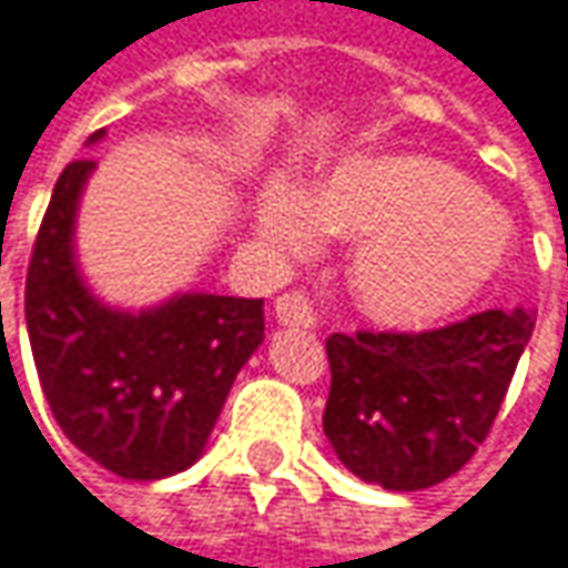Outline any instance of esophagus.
<instances>
[{
    "mask_svg": "<svg viewBox=\"0 0 568 568\" xmlns=\"http://www.w3.org/2000/svg\"><path fill=\"white\" fill-rule=\"evenodd\" d=\"M276 322L285 328H315V308L302 292H285L276 298Z\"/></svg>",
    "mask_w": 568,
    "mask_h": 568,
    "instance_id": "34e87169",
    "label": "esophagus"
}]
</instances>
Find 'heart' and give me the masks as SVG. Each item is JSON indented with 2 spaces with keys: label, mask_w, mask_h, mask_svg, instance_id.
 I'll use <instances>...</instances> for the list:
<instances>
[{
  "label": "heart",
  "mask_w": 568,
  "mask_h": 568,
  "mask_svg": "<svg viewBox=\"0 0 568 568\" xmlns=\"http://www.w3.org/2000/svg\"><path fill=\"white\" fill-rule=\"evenodd\" d=\"M253 224L285 256H305L318 233L361 240L351 263L354 295L393 328L462 312L510 250L507 211L462 172L423 155H354L305 191L270 181Z\"/></svg>",
  "instance_id": "1"
}]
</instances>
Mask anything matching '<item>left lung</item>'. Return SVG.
<instances>
[{"instance_id":"left-lung-1","label":"left lung","mask_w":568,"mask_h":568,"mask_svg":"<svg viewBox=\"0 0 568 568\" xmlns=\"http://www.w3.org/2000/svg\"><path fill=\"white\" fill-rule=\"evenodd\" d=\"M534 312L488 308L423 335L328 337L325 436L367 485L423 490L452 478L488 436Z\"/></svg>"}]
</instances>
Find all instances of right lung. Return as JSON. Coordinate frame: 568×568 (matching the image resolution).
Masks as SVG:
<instances>
[{
	"instance_id": "add662e5",
	"label": "right lung",
	"mask_w": 568,
	"mask_h": 568,
	"mask_svg": "<svg viewBox=\"0 0 568 568\" xmlns=\"http://www.w3.org/2000/svg\"><path fill=\"white\" fill-rule=\"evenodd\" d=\"M93 169L71 162L54 184L28 263V341L64 436L120 478L159 481L204 455L240 367L263 344V298L179 292L139 312L100 302L74 246Z\"/></svg>"
}]
</instances>
